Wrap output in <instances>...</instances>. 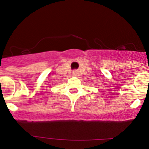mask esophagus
<instances>
[{"mask_svg": "<svg viewBox=\"0 0 149 149\" xmlns=\"http://www.w3.org/2000/svg\"><path fill=\"white\" fill-rule=\"evenodd\" d=\"M77 72H76V71H74V72H73V75H77Z\"/></svg>", "mask_w": 149, "mask_h": 149, "instance_id": "esophagus-1", "label": "esophagus"}]
</instances>
